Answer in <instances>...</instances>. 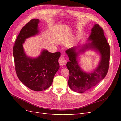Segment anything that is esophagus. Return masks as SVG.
Instances as JSON below:
<instances>
[{
    "label": "esophagus",
    "instance_id": "esophagus-1",
    "mask_svg": "<svg viewBox=\"0 0 121 121\" xmlns=\"http://www.w3.org/2000/svg\"><path fill=\"white\" fill-rule=\"evenodd\" d=\"M58 63H59L60 65H66L67 61L65 57L63 56H60L59 58V60H58Z\"/></svg>",
    "mask_w": 121,
    "mask_h": 121
}]
</instances>
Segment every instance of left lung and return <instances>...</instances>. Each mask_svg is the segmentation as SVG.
I'll return each mask as SVG.
<instances>
[{"instance_id":"8db88e82","label":"left lung","mask_w":121,"mask_h":121,"mask_svg":"<svg viewBox=\"0 0 121 121\" xmlns=\"http://www.w3.org/2000/svg\"><path fill=\"white\" fill-rule=\"evenodd\" d=\"M89 40L91 42L86 45L84 48L95 49L99 52L101 56L98 67L92 73L84 72L80 68L76 60L77 53L75 47L66 51L69 60L67 64L69 73L68 85L71 89L79 93L84 92L104 79L109 68L110 47L104 35L103 29L99 25H94Z\"/></svg>"}]
</instances>
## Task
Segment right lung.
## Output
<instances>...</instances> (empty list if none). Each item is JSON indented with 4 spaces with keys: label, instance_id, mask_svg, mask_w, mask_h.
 <instances>
[{
    "label": "right lung",
    "instance_id": "obj_1",
    "mask_svg": "<svg viewBox=\"0 0 121 121\" xmlns=\"http://www.w3.org/2000/svg\"><path fill=\"white\" fill-rule=\"evenodd\" d=\"M38 19H32L22 28L13 47L15 69L18 78L32 90H45L52 85L54 76L60 68L58 58L60 53H50L43 50L36 58L27 57L23 44L26 38L38 33Z\"/></svg>",
    "mask_w": 121,
    "mask_h": 121
}]
</instances>
